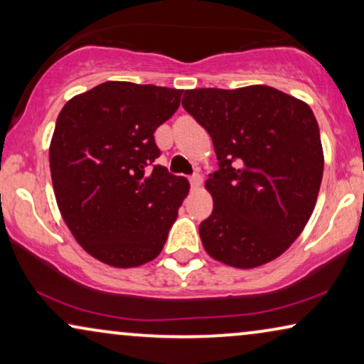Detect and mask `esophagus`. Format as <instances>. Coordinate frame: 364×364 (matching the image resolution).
Here are the masks:
<instances>
[{
    "label": "esophagus",
    "instance_id": "1",
    "mask_svg": "<svg viewBox=\"0 0 364 364\" xmlns=\"http://www.w3.org/2000/svg\"><path fill=\"white\" fill-rule=\"evenodd\" d=\"M191 186L193 188H198V187L202 186V177L198 176V173H193V176L191 177Z\"/></svg>",
    "mask_w": 364,
    "mask_h": 364
}]
</instances>
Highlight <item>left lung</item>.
<instances>
[{
  "label": "left lung",
  "mask_w": 364,
  "mask_h": 364,
  "mask_svg": "<svg viewBox=\"0 0 364 364\" xmlns=\"http://www.w3.org/2000/svg\"><path fill=\"white\" fill-rule=\"evenodd\" d=\"M182 106L210 134L218 161L205 182L212 215L198 227L205 252L243 270L275 260L303 232L320 192L315 114L262 84L191 89Z\"/></svg>",
  "instance_id": "1"
}]
</instances>
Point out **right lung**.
Wrapping results in <instances>:
<instances>
[{
  "label": "right lung",
  "instance_id": "obj_1",
  "mask_svg": "<svg viewBox=\"0 0 364 364\" xmlns=\"http://www.w3.org/2000/svg\"><path fill=\"white\" fill-rule=\"evenodd\" d=\"M181 89L107 81L64 104L49 146L59 212L99 262L132 268L162 252L187 178L151 164L154 132L181 104Z\"/></svg>",
  "mask_w": 364,
  "mask_h": 364
}]
</instances>
